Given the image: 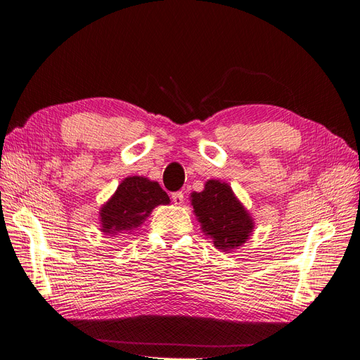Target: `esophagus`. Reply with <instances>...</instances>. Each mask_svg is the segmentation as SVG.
I'll return each mask as SVG.
<instances>
[{
  "label": "esophagus",
  "instance_id": "34e87169",
  "mask_svg": "<svg viewBox=\"0 0 360 360\" xmlns=\"http://www.w3.org/2000/svg\"><path fill=\"white\" fill-rule=\"evenodd\" d=\"M172 202L174 205H182L184 203V193L182 191L172 193Z\"/></svg>",
  "mask_w": 360,
  "mask_h": 360
}]
</instances>
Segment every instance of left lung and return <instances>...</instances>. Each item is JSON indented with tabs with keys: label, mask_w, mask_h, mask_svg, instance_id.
<instances>
[{
	"label": "left lung",
	"mask_w": 360,
	"mask_h": 360,
	"mask_svg": "<svg viewBox=\"0 0 360 360\" xmlns=\"http://www.w3.org/2000/svg\"><path fill=\"white\" fill-rule=\"evenodd\" d=\"M191 203L203 232L211 235L217 249L238 248L253 229L252 219L235 199L228 184L208 181L203 191L191 194Z\"/></svg>",
	"instance_id": "obj_1"
}]
</instances>
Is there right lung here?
<instances>
[{"mask_svg": "<svg viewBox=\"0 0 360 360\" xmlns=\"http://www.w3.org/2000/svg\"><path fill=\"white\" fill-rule=\"evenodd\" d=\"M169 202L167 193L158 182L141 176L123 179L115 196L101 210L102 231L107 233L131 231L140 226L153 208Z\"/></svg>", "mask_w": 360, "mask_h": 360, "instance_id": "right-lung-1", "label": "right lung"}]
</instances>
